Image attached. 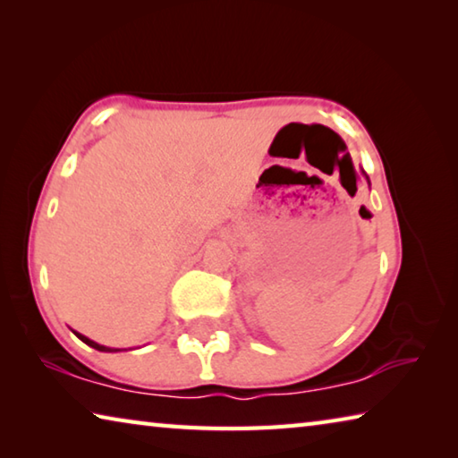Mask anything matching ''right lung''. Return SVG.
Masks as SVG:
<instances>
[{
  "label": "right lung",
  "instance_id": "right-lung-1",
  "mask_svg": "<svg viewBox=\"0 0 458 458\" xmlns=\"http://www.w3.org/2000/svg\"><path fill=\"white\" fill-rule=\"evenodd\" d=\"M74 335L79 337L81 341H84V344H87V345L95 347V350H98V352H121V350H113V347H105V345H100V344H97V341H92V339H89V337H84L82 333H79V331H74Z\"/></svg>",
  "mask_w": 458,
  "mask_h": 458
}]
</instances>
